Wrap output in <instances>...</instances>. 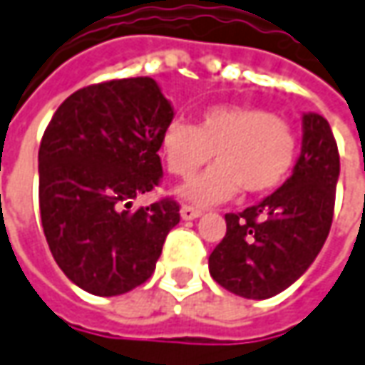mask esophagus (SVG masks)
I'll return each instance as SVG.
<instances>
[{"label":"esophagus","instance_id":"1","mask_svg":"<svg viewBox=\"0 0 365 365\" xmlns=\"http://www.w3.org/2000/svg\"><path fill=\"white\" fill-rule=\"evenodd\" d=\"M202 211L200 209H195V207H180V217H182V221H195V219H199Z\"/></svg>","mask_w":365,"mask_h":365}]
</instances>
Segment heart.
I'll use <instances>...</instances> for the list:
<instances>
[{
	"label": "heart",
	"instance_id": "heart-1",
	"mask_svg": "<svg viewBox=\"0 0 365 365\" xmlns=\"http://www.w3.org/2000/svg\"><path fill=\"white\" fill-rule=\"evenodd\" d=\"M160 153L175 177H190L215 154L217 165L177 188L197 207L233 199L243 188L265 195L289 175L295 134L285 120L255 106L221 104L200 112L197 124L173 120L160 136Z\"/></svg>",
	"mask_w": 365,
	"mask_h": 365
}]
</instances>
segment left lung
Masks as SVG:
<instances>
[{"instance_id":"8db88e82","label":"left lung","mask_w":365,"mask_h":365,"mask_svg":"<svg viewBox=\"0 0 365 365\" xmlns=\"http://www.w3.org/2000/svg\"><path fill=\"white\" fill-rule=\"evenodd\" d=\"M302 154L273 195L243 212L225 215L227 233L209 257L211 277L247 299H269L302 277L329 235L339 154L329 122L302 118Z\"/></svg>"}]
</instances>
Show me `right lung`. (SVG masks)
<instances>
[{
	"instance_id": "obj_1",
	"label": "right lung",
	"mask_w": 365,
	"mask_h": 365,
	"mask_svg": "<svg viewBox=\"0 0 365 365\" xmlns=\"http://www.w3.org/2000/svg\"><path fill=\"white\" fill-rule=\"evenodd\" d=\"M175 118L153 78L86 86L66 98L40 144V215L58 267L80 289L122 295L154 273L178 205L130 211L163 177L160 136Z\"/></svg>"
}]
</instances>
